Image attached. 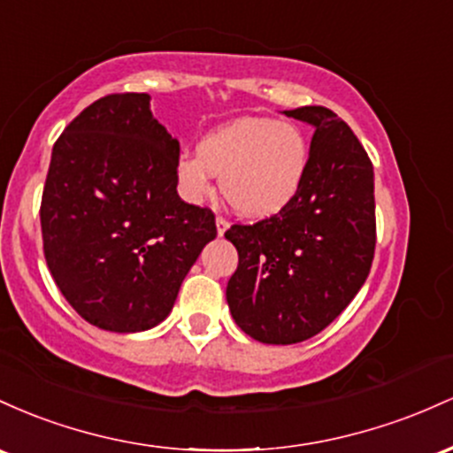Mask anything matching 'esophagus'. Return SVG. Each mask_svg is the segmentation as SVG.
<instances>
[{"instance_id": "esophagus-1", "label": "esophagus", "mask_w": 453, "mask_h": 453, "mask_svg": "<svg viewBox=\"0 0 453 453\" xmlns=\"http://www.w3.org/2000/svg\"><path fill=\"white\" fill-rule=\"evenodd\" d=\"M216 228H218V235H225V231L228 228V220L225 216L216 218Z\"/></svg>"}]
</instances>
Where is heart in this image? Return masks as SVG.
Here are the masks:
<instances>
[{
  "label": "heart",
  "instance_id": "1",
  "mask_svg": "<svg viewBox=\"0 0 453 453\" xmlns=\"http://www.w3.org/2000/svg\"><path fill=\"white\" fill-rule=\"evenodd\" d=\"M310 166L306 132L293 121L243 117L203 136L196 154L177 158V181L186 199L201 201L222 175V195L242 216L278 213L302 190Z\"/></svg>",
  "mask_w": 453,
  "mask_h": 453
}]
</instances>
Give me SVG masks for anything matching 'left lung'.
I'll return each mask as SVG.
<instances>
[{"mask_svg":"<svg viewBox=\"0 0 453 453\" xmlns=\"http://www.w3.org/2000/svg\"><path fill=\"white\" fill-rule=\"evenodd\" d=\"M284 113L314 126L306 181L284 210L225 233L240 254L228 308L265 344L323 332L362 288L377 243L372 162L357 136L325 106Z\"/></svg>","mask_w":453,"mask_h":453,"instance_id":"left-lung-1","label":"left lung"}]
</instances>
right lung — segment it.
<instances>
[{"instance_id":"add662e5","label":"right lung","mask_w":453,"mask_h":453,"mask_svg":"<svg viewBox=\"0 0 453 453\" xmlns=\"http://www.w3.org/2000/svg\"><path fill=\"white\" fill-rule=\"evenodd\" d=\"M180 143L147 94H109L65 126L40 203L55 284L85 321L117 334L169 317L186 273L218 235L210 207L177 195Z\"/></svg>"}]
</instances>
